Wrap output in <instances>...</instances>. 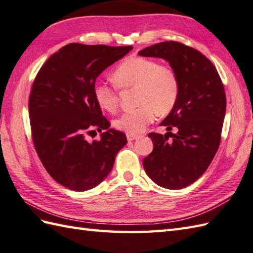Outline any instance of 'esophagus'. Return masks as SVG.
Masks as SVG:
<instances>
[{"instance_id": "34e87169", "label": "esophagus", "mask_w": 253, "mask_h": 253, "mask_svg": "<svg viewBox=\"0 0 253 253\" xmlns=\"http://www.w3.org/2000/svg\"><path fill=\"white\" fill-rule=\"evenodd\" d=\"M137 137H138V135H136V134H126V138H127L128 142L134 141V139L137 138Z\"/></svg>"}]
</instances>
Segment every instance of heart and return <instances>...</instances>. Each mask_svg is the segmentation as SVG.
Returning a JSON list of instances; mask_svg holds the SVG:
<instances>
[{
    "label": "heart",
    "mask_w": 253,
    "mask_h": 253,
    "mask_svg": "<svg viewBox=\"0 0 253 253\" xmlns=\"http://www.w3.org/2000/svg\"><path fill=\"white\" fill-rule=\"evenodd\" d=\"M111 78L121 89L135 87L136 108L114 120L117 130L126 134L143 132L155 120L157 112L166 115L175 106L179 94V81L171 67L139 56L127 57L116 67ZM93 95L100 108L115 111L119 105V93L114 86L96 82Z\"/></svg>",
    "instance_id": "obj_1"
}]
</instances>
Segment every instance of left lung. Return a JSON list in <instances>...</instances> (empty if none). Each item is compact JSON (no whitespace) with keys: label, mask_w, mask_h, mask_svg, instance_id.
<instances>
[{"label":"left lung","mask_w":253,"mask_h":253,"mask_svg":"<svg viewBox=\"0 0 253 253\" xmlns=\"http://www.w3.org/2000/svg\"><path fill=\"white\" fill-rule=\"evenodd\" d=\"M138 54L168 60L178 77L177 102L161 122L168 131L175 127L177 132L149 133L154 149L143 166L159 186L181 189L203 175L214 158L225 117V89L211 61L181 42H160Z\"/></svg>","instance_id":"1"}]
</instances>
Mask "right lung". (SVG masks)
<instances>
[{"label":"right lung","instance_id":"1","mask_svg":"<svg viewBox=\"0 0 253 253\" xmlns=\"http://www.w3.org/2000/svg\"><path fill=\"white\" fill-rule=\"evenodd\" d=\"M133 47L70 43L39 70L29 95L31 137L43 167L56 182L76 192L108 175L127 141L110 126L93 95L96 78ZM104 130L91 143L86 135Z\"/></svg>","mask_w":253,"mask_h":253}]
</instances>
